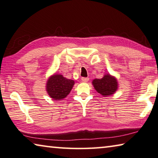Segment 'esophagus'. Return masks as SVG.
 Listing matches in <instances>:
<instances>
[{
	"mask_svg": "<svg viewBox=\"0 0 158 158\" xmlns=\"http://www.w3.org/2000/svg\"><path fill=\"white\" fill-rule=\"evenodd\" d=\"M81 81L83 82H87L89 81V77H82Z\"/></svg>",
	"mask_w": 158,
	"mask_h": 158,
	"instance_id": "1",
	"label": "esophagus"
}]
</instances>
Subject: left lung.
Listing matches in <instances>:
<instances>
[{"label":"left lung","mask_w":158,"mask_h":158,"mask_svg":"<svg viewBox=\"0 0 158 158\" xmlns=\"http://www.w3.org/2000/svg\"><path fill=\"white\" fill-rule=\"evenodd\" d=\"M92 85L95 90L103 97L115 94L118 88V80L115 76L108 73L105 74L102 78L93 80Z\"/></svg>","instance_id":"8db88e82"}]
</instances>
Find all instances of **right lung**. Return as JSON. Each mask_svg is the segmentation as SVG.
I'll return each instance as SVG.
<instances>
[{"label": "right lung", "instance_id": "obj_1", "mask_svg": "<svg viewBox=\"0 0 158 158\" xmlns=\"http://www.w3.org/2000/svg\"><path fill=\"white\" fill-rule=\"evenodd\" d=\"M74 84L73 80L66 78L61 74L55 73L48 79L46 91L53 100L61 101L68 96Z\"/></svg>", "mask_w": 158, "mask_h": 158}]
</instances>
